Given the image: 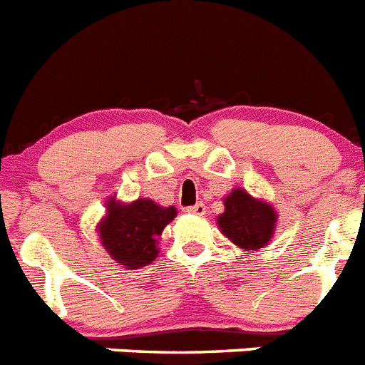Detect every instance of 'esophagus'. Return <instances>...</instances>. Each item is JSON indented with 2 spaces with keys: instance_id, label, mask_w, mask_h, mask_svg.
<instances>
[{
  "instance_id": "34e87169",
  "label": "esophagus",
  "mask_w": 365,
  "mask_h": 365,
  "mask_svg": "<svg viewBox=\"0 0 365 365\" xmlns=\"http://www.w3.org/2000/svg\"><path fill=\"white\" fill-rule=\"evenodd\" d=\"M190 214H195V216H205V212H207V208H205L203 203H197L194 205V207H188L186 208Z\"/></svg>"
}]
</instances>
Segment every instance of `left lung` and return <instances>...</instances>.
<instances>
[{"label":"left lung","instance_id":"obj_1","mask_svg":"<svg viewBox=\"0 0 365 365\" xmlns=\"http://www.w3.org/2000/svg\"><path fill=\"white\" fill-rule=\"evenodd\" d=\"M275 210L257 201L245 190H232L225 199V212L217 217L221 232L242 249L255 251L269 242L275 229Z\"/></svg>","mask_w":365,"mask_h":365}]
</instances>
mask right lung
Listing matches in <instances>:
<instances>
[{"mask_svg": "<svg viewBox=\"0 0 365 365\" xmlns=\"http://www.w3.org/2000/svg\"><path fill=\"white\" fill-rule=\"evenodd\" d=\"M114 201V199H112ZM108 216L99 223L103 247L127 269L144 267L157 257V238L177 216L175 207H158L149 199L129 205H108Z\"/></svg>", "mask_w": 365, "mask_h": 365, "instance_id": "add662e5", "label": "right lung"}]
</instances>
